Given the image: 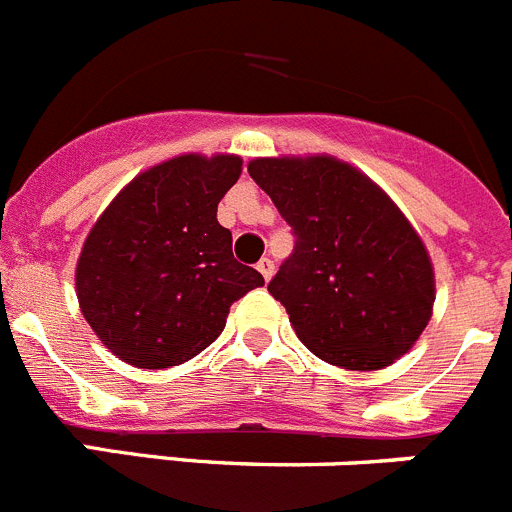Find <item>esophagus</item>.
I'll return each mask as SVG.
<instances>
[{"label": "esophagus", "mask_w": 512, "mask_h": 512, "mask_svg": "<svg viewBox=\"0 0 512 512\" xmlns=\"http://www.w3.org/2000/svg\"><path fill=\"white\" fill-rule=\"evenodd\" d=\"M257 270L262 273V278L270 280V278H273V273H275V262L270 260V257H262V260L257 262Z\"/></svg>", "instance_id": "34e87169"}]
</instances>
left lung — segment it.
Segmentation results:
<instances>
[{"mask_svg": "<svg viewBox=\"0 0 512 512\" xmlns=\"http://www.w3.org/2000/svg\"><path fill=\"white\" fill-rule=\"evenodd\" d=\"M247 170L296 234L267 290L298 339L344 370L393 365L418 342L436 301L434 265L413 224L334 155L255 158Z\"/></svg>", "mask_w": 512, "mask_h": 512, "instance_id": "1", "label": "left lung"}]
</instances>
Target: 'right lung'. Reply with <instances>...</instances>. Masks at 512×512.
Listing matches in <instances>:
<instances>
[{"mask_svg": "<svg viewBox=\"0 0 512 512\" xmlns=\"http://www.w3.org/2000/svg\"><path fill=\"white\" fill-rule=\"evenodd\" d=\"M242 176L239 155L186 153L142 170L101 211L76 262V296L122 362L165 370L204 352L229 306L265 285L234 260L216 206Z\"/></svg>", "mask_w": 512, "mask_h": 512, "instance_id": "add662e5", "label": "right lung"}]
</instances>
